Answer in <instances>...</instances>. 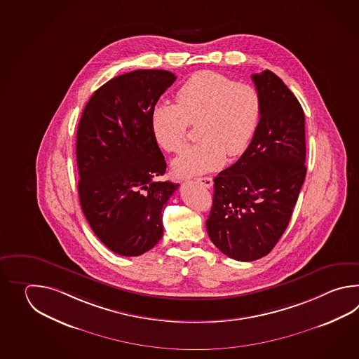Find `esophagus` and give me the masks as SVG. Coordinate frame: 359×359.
I'll return each instance as SVG.
<instances>
[{"mask_svg":"<svg viewBox=\"0 0 359 359\" xmlns=\"http://www.w3.org/2000/svg\"><path fill=\"white\" fill-rule=\"evenodd\" d=\"M200 184H203L204 187H208V189H210L212 186H213V180L210 178V177H200L196 180Z\"/></svg>","mask_w":359,"mask_h":359,"instance_id":"1","label":"esophagus"}]
</instances>
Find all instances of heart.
Here are the masks:
<instances>
[{"label": "heart", "instance_id": "obj_1", "mask_svg": "<svg viewBox=\"0 0 359 359\" xmlns=\"http://www.w3.org/2000/svg\"><path fill=\"white\" fill-rule=\"evenodd\" d=\"M176 104L161 102L151 111L155 141L168 153L186 144L190 123H198V144L187 147L173 167L177 175L196 176L219 168L226 154L244 153L262 115L258 90L213 70L198 72L177 90Z\"/></svg>", "mask_w": 359, "mask_h": 359}]
</instances>
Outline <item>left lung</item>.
<instances>
[{
    "instance_id": "8db88e82",
    "label": "left lung",
    "mask_w": 359,
    "mask_h": 359,
    "mask_svg": "<svg viewBox=\"0 0 359 359\" xmlns=\"http://www.w3.org/2000/svg\"><path fill=\"white\" fill-rule=\"evenodd\" d=\"M252 79L262 99L259 124L240 159L214 178L206 219L212 243L240 262L260 259L275 248L306 175L300 102L271 70Z\"/></svg>"
}]
</instances>
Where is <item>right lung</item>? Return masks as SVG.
Returning <instances> with one entry per match:
<instances>
[{"label":"right lung","mask_w":359,"mask_h":359,"mask_svg":"<svg viewBox=\"0 0 359 359\" xmlns=\"http://www.w3.org/2000/svg\"><path fill=\"white\" fill-rule=\"evenodd\" d=\"M176 81L168 70L138 69L92 95L76 132L78 194L101 243L137 257L163 237V212L178 183L158 181L167 163L150 124L158 100Z\"/></svg>","instance_id":"1"}]
</instances>
